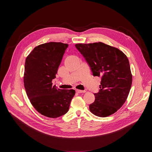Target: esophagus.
<instances>
[{
  "instance_id": "34e87169",
  "label": "esophagus",
  "mask_w": 152,
  "mask_h": 152,
  "mask_svg": "<svg viewBox=\"0 0 152 152\" xmlns=\"http://www.w3.org/2000/svg\"><path fill=\"white\" fill-rule=\"evenodd\" d=\"M76 91L77 93H85V90H76Z\"/></svg>"
}]
</instances>
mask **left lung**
Returning a JSON list of instances; mask_svg holds the SVG:
<instances>
[{"label":"left lung","mask_w":152,"mask_h":152,"mask_svg":"<svg viewBox=\"0 0 152 152\" xmlns=\"http://www.w3.org/2000/svg\"><path fill=\"white\" fill-rule=\"evenodd\" d=\"M94 76L101 77L100 90L89 106L95 115L106 117L116 113L126 102L132 75L128 58L118 49L99 42L75 45Z\"/></svg>","instance_id":"left-lung-1"}]
</instances>
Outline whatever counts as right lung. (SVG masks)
<instances>
[{"mask_svg":"<svg viewBox=\"0 0 152 152\" xmlns=\"http://www.w3.org/2000/svg\"><path fill=\"white\" fill-rule=\"evenodd\" d=\"M68 46L60 42L45 43L26 59L23 82L28 97L39 113L49 118L66 114L75 94V90L56 88L52 82Z\"/></svg>","mask_w":152,"mask_h":152,"instance_id":"add662e5","label":"right lung"}]
</instances>
